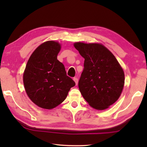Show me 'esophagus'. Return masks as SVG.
<instances>
[{
  "label": "esophagus",
  "instance_id": "esophagus-1",
  "mask_svg": "<svg viewBox=\"0 0 147 147\" xmlns=\"http://www.w3.org/2000/svg\"><path fill=\"white\" fill-rule=\"evenodd\" d=\"M73 80L74 81V82H75L76 85H77V84H78V80L77 78H73Z\"/></svg>",
  "mask_w": 147,
  "mask_h": 147
}]
</instances>
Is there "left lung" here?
I'll list each match as a JSON object with an SVG mask.
<instances>
[{"label": "left lung", "mask_w": 147, "mask_h": 147, "mask_svg": "<svg viewBox=\"0 0 147 147\" xmlns=\"http://www.w3.org/2000/svg\"><path fill=\"white\" fill-rule=\"evenodd\" d=\"M74 47L85 59L78 86L83 98L97 110L116 102L123 91L124 73L111 51L100 43L76 42Z\"/></svg>", "instance_id": "1"}]
</instances>
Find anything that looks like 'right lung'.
<instances>
[{"mask_svg": "<svg viewBox=\"0 0 147 147\" xmlns=\"http://www.w3.org/2000/svg\"><path fill=\"white\" fill-rule=\"evenodd\" d=\"M61 45L47 41L31 55L23 74L28 96L38 107L52 109L67 97L75 82L67 76L64 65L57 60Z\"/></svg>", "mask_w": 147, "mask_h": 147, "instance_id": "add662e5", "label": "right lung"}]
</instances>
